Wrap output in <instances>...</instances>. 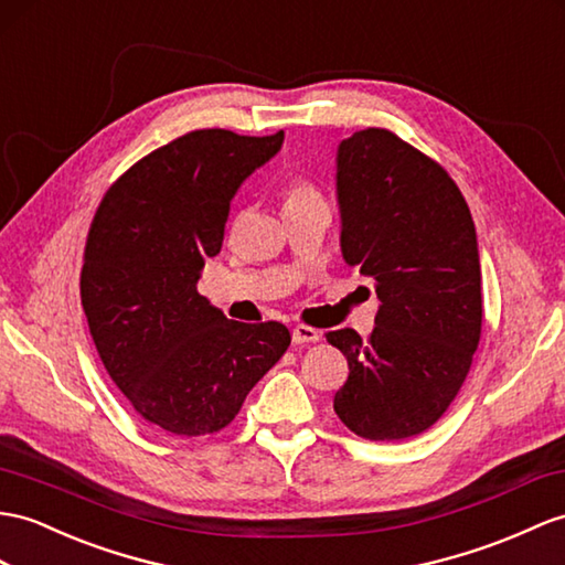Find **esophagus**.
Here are the masks:
<instances>
[{
    "mask_svg": "<svg viewBox=\"0 0 565 565\" xmlns=\"http://www.w3.org/2000/svg\"><path fill=\"white\" fill-rule=\"evenodd\" d=\"M321 333L311 326H295L292 328V342L295 345H305V342H319Z\"/></svg>",
    "mask_w": 565,
    "mask_h": 565,
    "instance_id": "obj_1",
    "label": "esophagus"
}]
</instances>
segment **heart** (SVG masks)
Listing matches in <instances>:
<instances>
[{"mask_svg":"<svg viewBox=\"0 0 565 565\" xmlns=\"http://www.w3.org/2000/svg\"><path fill=\"white\" fill-rule=\"evenodd\" d=\"M311 201H321V194L311 182H307V179H292L282 191L285 209H295V205H305Z\"/></svg>","mask_w":565,"mask_h":565,"instance_id":"b5f03b06","label":"heart"}]
</instances>
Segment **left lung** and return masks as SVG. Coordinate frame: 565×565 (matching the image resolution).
<instances>
[{"label":"left lung","instance_id":"8db88e82","mask_svg":"<svg viewBox=\"0 0 565 565\" xmlns=\"http://www.w3.org/2000/svg\"><path fill=\"white\" fill-rule=\"evenodd\" d=\"M342 256L381 299L366 340L326 333L348 356L340 422L369 441L429 429L456 401L481 338L475 223L458 184L401 136L369 127L338 148Z\"/></svg>","mask_w":565,"mask_h":565}]
</instances>
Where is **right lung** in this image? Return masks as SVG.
I'll return each mask as SVG.
<instances>
[{
	"instance_id": "1",
	"label": "right lung",
	"mask_w": 565,
	"mask_h": 565,
	"mask_svg": "<svg viewBox=\"0 0 565 565\" xmlns=\"http://www.w3.org/2000/svg\"><path fill=\"white\" fill-rule=\"evenodd\" d=\"M282 139L189 131L134 162L95 211L81 305L109 379L162 431L225 429L290 348L282 323L232 321L196 290L205 256L223 246L232 196Z\"/></svg>"
}]
</instances>
